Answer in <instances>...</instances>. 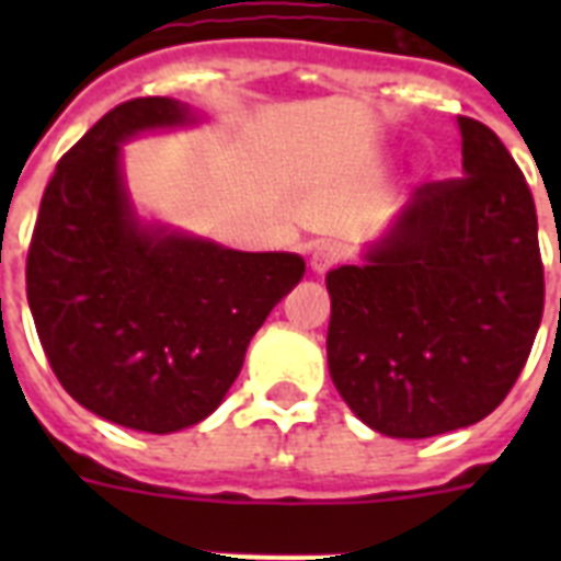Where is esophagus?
<instances>
[{
	"label": "esophagus",
	"instance_id": "esophagus-1",
	"mask_svg": "<svg viewBox=\"0 0 561 561\" xmlns=\"http://www.w3.org/2000/svg\"><path fill=\"white\" fill-rule=\"evenodd\" d=\"M341 247L332 244V241H320V244L311 247V271L325 273L329 267L341 262Z\"/></svg>",
	"mask_w": 561,
	"mask_h": 561
}]
</instances>
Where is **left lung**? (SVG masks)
Instances as JSON below:
<instances>
[{"instance_id":"1","label":"left lung","mask_w":561,"mask_h":561,"mask_svg":"<svg viewBox=\"0 0 561 561\" xmlns=\"http://www.w3.org/2000/svg\"><path fill=\"white\" fill-rule=\"evenodd\" d=\"M462 178L413 192L364 264L325 276L329 373L373 431L425 439L506 399L545 311L530 186L495 130L457 116Z\"/></svg>"}]
</instances>
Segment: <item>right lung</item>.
<instances>
[{
	"label": "right lung",
	"instance_id": "1",
	"mask_svg": "<svg viewBox=\"0 0 561 561\" xmlns=\"http://www.w3.org/2000/svg\"><path fill=\"white\" fill-rule=\"evenodd\" d=\"M194 122L174 99H134L101 116L48 180L25 290L57 381L116 425L171 434L218 408L273 306L306 273L294 253H241L142 227L122 142Z\"/></svg>",
	"mask_w": 561,
	"mask_h": 561
}]
</instances>
